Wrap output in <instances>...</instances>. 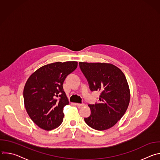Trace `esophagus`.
<instances>
[{
	"label": "esophagus",
	"mask_w": 160,
	"mask_h": 160,
	"mask_svg": "<svg viewBox=\"0 0 160 160\" xmlns=\"http://www.w3.org/2000/svg\"><path fill=\"white\" fill-rule=\"evenodd\" d=\"M75 105L77 106H78V107H82V106H85V104H83V103H82V104H79V103H75Z\"/></svg>",
	"instance_id": "obj_1"
}]
</instances>
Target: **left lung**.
Masks as SVG:
<instances>
[{
	"label": "left lung",
	"mask_w": 160,
	"mask_h": 160,
	"mask_svg": "<svg viewBox=\"0 0 160 160\" xmlns=\"http://www.w3.org/2000/svg\"><path fill=\"white\" fill-rule=\"evenodd\" d=\"M91 91L100 92L99 102L88 104L91 114L85 123L97 130L115 125L124 115L130 99V89L122 70L109 63L80 62Z\"/></svg>",
	"instance_id": "left-lung-1"
}]
</instances>
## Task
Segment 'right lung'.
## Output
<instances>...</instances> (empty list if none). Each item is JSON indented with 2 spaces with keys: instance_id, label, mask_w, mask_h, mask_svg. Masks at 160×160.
<instances>
[{
  "instance_id": "right-lung-1",
  "label": "right lung",
  "mask_w": 160,
  "mask_h": 160,
  "mask_svg": "<svg viewBox=\"0 0 160 160\" xmlns=\"http://www.w3.org/2000/svg\"><path fill=\"white\" fill-rule=\"evenodd\" d=\"M77 65V61L48 64L38 68L27 81L23 90L25 106L40 128L51 130L62 122L63 108L69 104L62 84Z\"/></svg>"
}]
</instances>
